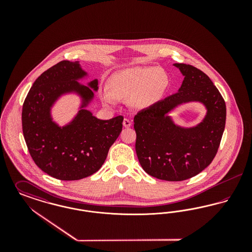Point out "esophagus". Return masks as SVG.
Masks as SVG:
<instances>
[{
  "instance_id": "1",
  "label": "esophagus",
  "mask_w": 252,
  "mask_h": 252,
  "mask_svg": "<svg viewBox=\"0 0 252 252\" xmlns=\"http://www.w3.org/2000/svg\"><path fill=\"white\" fill-rule=\"evenodd\" d=\"M123 126H124L125 127H129V126H131V121L129 120V119H127V118H125L124 121H123Z\"/></svg>"
}]
</instances>
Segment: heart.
Wrapping results in <instances>:
<instances>
[{"label":"heart","mask_w":252,"mask_h":252,"mask_svg":"<svg viewBox=\"0 0 252 252\" xmlns=\"http://www.w3.org/2000/svg\"><path fill=\"white\" fill-rule=\"evenodd\" d=\"M166 85V75L156 68H133L116 75L110 89L104 90L102 99L108 106L123 100L130 101L135 108H146L159 98Z\"/></svg>","instance_id":"b5f03b06"}]
</instances>
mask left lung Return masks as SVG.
<instances>
[{"mask_svg": "<svg viewBox=\"0 0 252 252\" xmlns=\"http://www.w3.org/2000/svg\"><path fill=\"white\" fill-rule=\"evenodd\" d=\"M184 75L179 92L140 110L134 117L136 153L144 171L158 180L181 181L208 167L218 151L226 124V103L210 77L189 64L175 63ZM200 100L208 108L196 128L176 127L166 114L176 105Z\"/></svg>", "mask_w": 252, "mask_h": 252, "instance_id": "obj_1", "label": "left lung"}]
</instances>
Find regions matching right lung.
<instances>
[{
	"instance_id": "right-lung-1",
	"label": "right lung",
	"mask_w": 252,
	"mask_h": 252,
	"mask_svg": "<svg viewBox=\"0 0 252 252\" xmlns=\"http://www.w3.org/2000/svg\"><path fill=\"white\" fill-rule=\"evenodd\" d=\"M85 73L77 62L62 60L42 72L23 106L24 140L36 166L60 180H78L97 172L123 128L124 117L99 120L81 109L72 124L60 127L50 118V107L62 94L76 91L87 105L94 93L75 80ZM97 80L90 83L97 90Z\"/></svg>"
}]
</instances>
